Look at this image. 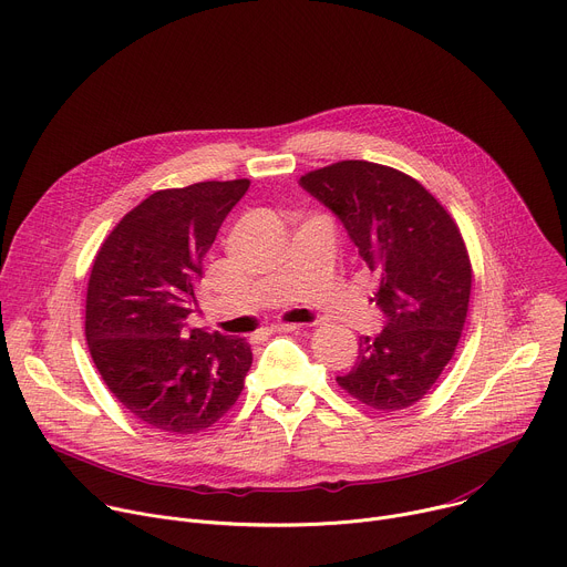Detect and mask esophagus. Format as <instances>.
<instances>
[{"instance_id":"esophagus-1","label":"esophagus","mask_w":567,"mask_h":567,"mask_svg":"<svg viewBox=\"0 0 567 567\" xmlns=\"http://www.w3.org/2000/svg\"><path fill=\"white\" fill-rule=\"evenodd\" d=\"M303 324H284V322H277V324H270L268 331L272 333H290V331H301Z\"/></svg>"}]
</instances>
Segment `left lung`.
I'll return each mask as SVG.
<instances>
[{"instance_id": "1", "label": "left lung", "mask_w": 567, "mask_h": 567, "mask_svg": "<svg viewBox=\"0 0 567 567\" xmlns=\"http://www.w3.org/2000/svg\"><path fill=\"white\" fill-rule=\"evenodd\" d=\"M306 192L344 225L381 284L383 331L358 344L338 385L360 403L394 412L421 401L455 353L471 299V261L451 214L410 175L344 159L301 175Z\"/></svg>"}]
</instances>
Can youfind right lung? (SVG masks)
<instances>
[{
  "mask_svg": "<svg viewBox=\"0 0 567 567\" xmlns=\"http://www.w3.org/2000/svg\"><path fill=\"white\" fill-rule=\"evenodd\" d=\"M249 179L164 188L125 214L94 259L85 338L107 390L159 432L194 434L240 396L245 338L188 329L203 259Z\"/></svg>",
  "mask_w": 567,
  "mask_h": 567,
  "instance_id": "right-lung-1",
  "label": "right lung"
}]
</instances>
